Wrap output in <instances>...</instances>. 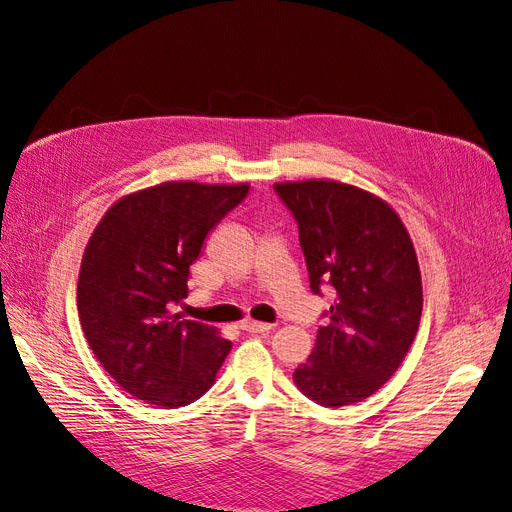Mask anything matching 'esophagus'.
I'll use <instances>...</instances> for the list:
<instances>
[{
	"mask_svg": "<svg viewBox=\"0 0 512 512\" xmlns=\"http://www.w3.org/2000/svg\"><path fill=\"white\" fill-rule=\"evenodd\" d=\"M240 329L246 331V333H270L272 331V324L257 322V320H244L240 324Z\"/></svg>",
	"mask_w": 512,
	"mask_h": 512,
	"instance_id": "1",
	"label": "esophagus"
}]
</instances>
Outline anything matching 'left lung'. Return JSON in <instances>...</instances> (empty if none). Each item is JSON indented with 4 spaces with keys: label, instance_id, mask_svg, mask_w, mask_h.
I'll return each instance as SVG.
<instances>
[{
    "label": "left lung",
    "instance_id": "obj_1",
    "mask_svg": "<svg viewBox=\"0 0 512 512\" xmlns=\"http://www.w3.org/2000/svg\"><path fill=\"white\" fill-rule=\"evenodd\" d=\"M298 222L309 287L335 294L294 383L322 406L361 402L409 352L422 318V277L402 220L374 194L337 181L274 183Z\"/></svg>",
    "mask_w": 512,
    "mask_h": 512
}]
</instances>
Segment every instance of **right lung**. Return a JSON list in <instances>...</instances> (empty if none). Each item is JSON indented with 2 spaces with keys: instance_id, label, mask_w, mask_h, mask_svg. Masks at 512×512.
<instances>
[{
  "instance_id": "1",
  "label": "right lung",
  "mask_w": 512,
  "mask_h": 512,
  "mask_svg": "<svg viewBox=\"0 0 512 512\" xmlns=\"http://www.w3.org/2000/svg\"><path fill=\"white\" fill-rule=\"evenodd\" d=\"M248 186L168 181L125 196L101 218L77 281L88 346L131 396L186 406L214 385L231 342L173 313L188 296L205 238Z\"/></svg>"
}]
</instances>
